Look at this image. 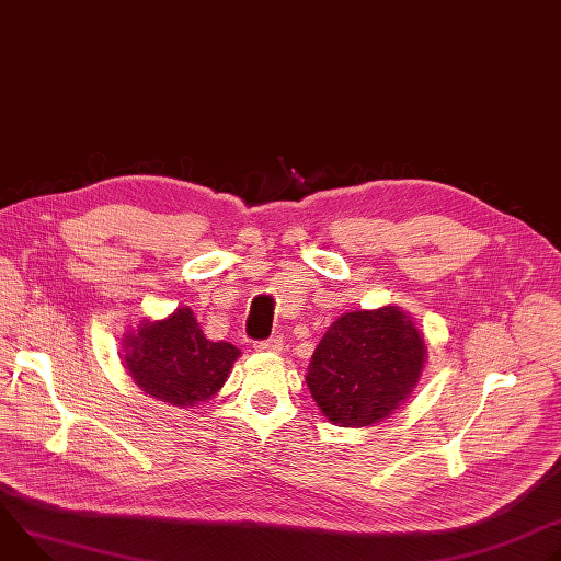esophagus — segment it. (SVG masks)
<instances>
[{"instance_id": "esophagus-1", "label": "esophagus", "mask_w": 561, "mask_h": 561, "mask_svg": "<svg viewBox=\"0 0 561 561\" xmlns=\"http://www.w3.org/2000/svg\"><path fill=\"white\" fill-rule=\"evenodd\" d=\"M282 346H284L282 340L273 337V340H266V342H257V344H255V351H257V353H279Z\"/></svg>"}]
</instances>
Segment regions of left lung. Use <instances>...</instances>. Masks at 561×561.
Segmentation results:
<instances>
[{
    "mask_svg": "<svg viewBox=\"0 0 561 561\" xmlns=\"http://www.w3.org/2000/svg\"><path fill=\"white\" fill-rule=\"evenodd\" d=\"M426 357L424 333L407 310L390 304L353 310L319 340L306 383L331 424L373 426L413 394Z\"/></svg>",
    "mask_w": 561,
    "mask_h": 561,
    "instance_id": "8db88e82",
    "label": "left lung"
}]
</instances>
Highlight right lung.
<instances>
[{
    "label": "right lung",
    "mask_w": 561,
    "mask_h": 561,
    "mask_svg": "<svg viewBox=\"0 0 561 561\" xmlns=\"http://www.w3.org/2000/svg\"><path fill=\"white\" fill-rule=\"evenodd\" d=\"M124 368L144 394L180 409L213 399L242 351L206 340L188 306L164 319H141L122 342Z\"/></svg>",
    "instance_id": "obj_1"
}]
</instances>
